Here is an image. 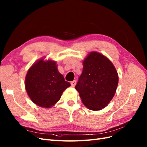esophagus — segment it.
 I'll list each match as a JSON object with an SVG mask.
<instances>
[{
    "label": "esophagus",
    "instance_id": "obj_1",
    "mask_svg": "<svg viewBox=\"0 0 147 147\" xmlns=\"http://www.w3.org/2000/svg\"><path fill=\"white\" fill-rule=\"evenodd\" d=\"M70 84H71V86H72V87H74L75 86V84H76V81L74 80L72 82H71Z\"/></svg>",
    "mask_w": 147,
    "mask_h": 147
}]
</instances>
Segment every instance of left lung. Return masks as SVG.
<instances>
[{
  "instance_id": "obj_1",
  "label": "left lung",
  "mask_w": 147,
  "mask_h": 147,
  "mask_svg": "<svg viewBox=\"0 0 147 147\" xmlns=\"http://www.w3.org/2000/svg\"><path fill=\"white\" fill-rule=\"evenodd\" d=\"M118 83V73L112 62L92 52L83 61V72L75 88L88 109L99 110L112 99Z\"/></svg>"
}]
</instances>
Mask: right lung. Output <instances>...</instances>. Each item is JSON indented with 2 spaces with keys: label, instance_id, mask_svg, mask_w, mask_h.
<instances>
[{
  "label": "right lung",
  "instance_id": "add662e5",
  "mask_svg": "<svg viewBox=\"0 0 147 147\" xmlns=\"http://www.w3.org/2000/svg\"><path fill=\"white\" fill-rule=\"evenodd\" d=\"M70 86L57 70L56 62L52 61H38L30 67L26 77L25 87L29 96L42 107L54 105Z\"/></svg>",
  "mask_w": 147,
  "mask_h": 147
}]
</instances>
